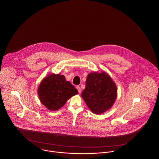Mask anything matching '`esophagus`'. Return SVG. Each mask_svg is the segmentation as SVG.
<instances>
[{
	"instance_id": "34e87169",
	"label": "esophagus",
	"mask_w": 159,
	"mask_h": 159,
	"mask_svg": "<svg viewBox=\"0 0 159 159\" xmlns=\"http://www.w3.org/2000/svg\"><path fill=\"white\" fill-rule=\"evenodd\" d=\"M76 88H77V91L79 92V93H80L81 92V88H80V87L79 86H76Z\"/></svg>"
}]
</instances>
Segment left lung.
I'll return each mask as SVG.
<instances>
[{
	"label": "left lung",
	"instance_id": "obj_1",
	"mask_svg": "<svg viewBox=\"0 0 159 159\" xmlns=\"http://www.w3.org/2000/svg\"><path fill=\"white\" fill-rule=\"evenodd\" d=\"M117 92L116 84L105 72L91 73L87 77L82 97L93 113L101 114L113 105Z\"/></svg>",
	"mask_w": 159,
	"mask_h": 159
}]
</instances>
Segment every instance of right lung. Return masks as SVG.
<instances>
[{"instance_id":"obj_1","label":"right lung","mask_w":159,"mask_h":159,"mask_svg":"<svg viewBox=\"0 0 159 159\" xmlns=\"http://www.w3.org/2000/svg\"><path fill=\"white\" fill-rule=\"evenodd\" d=\"M78 93V91L65 76L51 75L45 78L38 88V95L41 102L50 110H58L68 99Z\"/></svg>"}]
</instances>
